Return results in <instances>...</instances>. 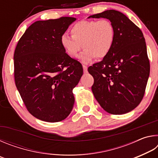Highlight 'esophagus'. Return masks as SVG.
Wrapping results in <instances>:
<instances>
[{
	"instance_id": "34e87169",
	"label": "esophagus",
	"mask_w": 158,
	"mask_h": 158,
	"mask_svg": "<svg viewBox=\"0 0 158 158\" xmlns=\"http://www.w3.org/2000/svg\"><path fill=\"white\" fill-rule=\"evenodd\" d=\"M83 69H84V73H87V69L88 67L85 65H83Z\"/></svg>"
}]
</instances>
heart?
<instances>
[{
    "instance_id": "1",
    "label": "heart",
    "mask_w": 158,
    "mask_h": 158,
    "mask_svg": "<svg viewBox=\"0 0 158 158\" xmlns=\"http://www.w3.org/2000/svg\"><path fill=\"white\" fill-rule=\"evenodd\" d=\"M71 36L63 34L60 42L66 53L72 58L78 55L82 46L84 51L79 56L82 63H88L95 58L103 59L114 47L116 31L111 21L82 20L70 29Z\"/></svg>"
}]
</instances>
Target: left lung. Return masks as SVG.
I'll return each mask as SVG.
<instances>
[{
  "label": "left lung",
  "instance_id": "8db88e82",
  "mask_svg": "<svg viewBox=\"0 0 158 158\" xmlns=\"http://www.w3.org/2000/svg\"><path fill=\"white\" fill-rule=\"evenodd\" d=\"M90 17L107 19L116 31L111 52L88 68L94 78L93 93L106 112L126 114L139 105L145 93L150 74L145 38L137 26L116 10Z\"/></svg>",
  "mask_w": 158,
  "mask_h": 158
}]
</instances>
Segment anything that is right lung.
Instances as JSON below:
<instances>
[{
	"mask_svg": "<svg viewBox=\"0 0 158 158\" xmlns=\"http://www.w3.org/2000/svg\"><path fill=\"white\" fill-rule=\"evenodd\" d=\"M75 20L63 17L35 21L15 48L16 86L29 113L42 121H61L73 110V89L83 68L65 53L60 37Z\"/></svg>",
	"mask_w": 158,
	"mask_h": 158,
	"instance_id": "add662e5",
	"label": "right lung"
}]
</instances>
